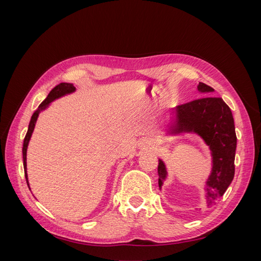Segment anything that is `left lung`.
Returning <instances> with one entry per match:
<instances>
[{
	"label": "left lung",
	"instance_id": "obj_1",
	"mask_svg": "<svg viewBox=\"0 0 261 261\" xmlns=\"http://www.w3.org/2000/svg\"><path fill=\"white\" fill-rule=\"evenodd\" d=\"M200 92H212L210 86L199 83ZM175 121L171 125V134L195 133L206 143L212 155V171L207 180V204L216 203L232 183L235 172L236 134L231 109L216 97H202L176 107L173 112ZM159 187L167 178V168L159 159L158 165Z\"/></svg>",
	"mask_w": 261,
	"mask_h": 261
}]
</instances>
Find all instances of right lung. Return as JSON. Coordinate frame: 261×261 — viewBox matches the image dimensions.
I'll list each match as a JSON object with an SVG mask.
<instances>
[{
  "label": "right lung",
  "instance_id": "right-lung-1",
  "mask_svg": "<svg viewBox=\"0 0 261 261\" xmlns=\"http://www.w3.org/2000/svg\"><path fill=\"white\" fill-rule=\"evenodd\" d=\"M76 90L75 87L73 86V84H68V83H61L60 85L55 86L54 88L50 91V93L48 94V97H46L44 99V101L42 102V103L39 106V108L36 110L35 113L33 114V116H31V120H30V123H29V126H28V130H27V134L25 136V139H23V145H22V160H23V170H25V177H26V180H27V185L29 187V184H28V177H27V163H26V155H27V148H28V144H29V140H30V137L31 135H33V132H34V128H35V125H36V122H37V118L39 116V113H40L41 111H43V110H45L46 108L49 107V105L51 103L52 101H54L55 99L58 98H61L63 96H65V94H68V93H72Z\"/></svg>",
  "mask_w": 261,
  "mask_h": 261
}]
</instances>
